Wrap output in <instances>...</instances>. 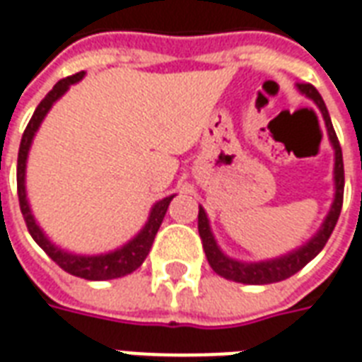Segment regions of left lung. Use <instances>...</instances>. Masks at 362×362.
<instances>
[{
	"label": "left lung",
	"instance_id": "1",
	"mask_svg": "<svg viewBox=\"0 0 362 362\" xmlns=\"http://www.w3.org/2000/svg\"><path fill=\"white\" fill-rule=\"evenodd\" d=\"M297 90L300 94H305L308 100L315 102L316 107L320 110L322 117H324V123H326L328 139L332 142V148H334V189H336V192H334V202L329 206L328 216L322 221L320 229L307 243H303L300 247H297L291 252H287V255L270 258V260H258V262H243V260H235V258L228 257L218 247V241L214 237L212 228H210V220H208L204 208L199 206V233L200 239H202L204 252H206L208 264L212 266V270L218 276L231 279V281H237V284L266 286V284H276V281H281V279L291 278L293 274H297L300 268H305L324 249V245L328 243L332 231L336 228L339 212H341L345 185L344 156H341V146H339L336 131H334V125H332V119H329V113L326 110L324 100H322V96L318 94V90H316L313 84H297Z\"/></svg>",
	"mask_w": 362,
	"mask_h": 362
}]
</instances>
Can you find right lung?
<instances>
[{"label":"right lung","mask_w":362,"mask_h":362,"mask_svg":"<svg viewBox=\"0 0 362 362\" xmlns=\"http://www.w3.org/2000/svg\"><path fill=\"white\" fill-rule=\"evenodd\" d=\"M84 71L76 73L73 76L62 78L59 83L55 84L52 90L47 92V96L42 100L36 112L28 121L23 139H21V148H18V160H17V192H18V204H21V212L26 221V228L30 231V235L40 249L46 252L47 257L54 260L55 264L63 268L65 272H69L76 278L90 279V281H104V279H115L123 278L127 274L134 272L139 266L144 262V258L148 257L152 243L158 233V229L162 226L163 216L168 212V206L173 200L175 194L165 197V199L158 200L154 206L150 208V216L144 228L136 233V235L127 241L123 247L110 252H102V255H76V252H69V250L57 247L55 243L49 241V237L44 233V229L38 226V221L33 216L28 199H26V160H28V152L33 146V141L38 129H40L42 121L47 115V112L52 110V105L59 100V98L69 90L71 84H76L78 81H83Z\"/></svg>","instance_id":"right-lung-1"}]
</instances>
